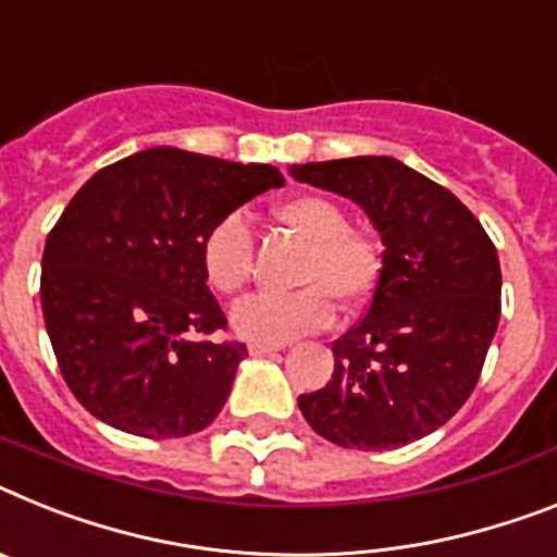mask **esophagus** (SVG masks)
<instances>
[{
    "label": "esophagus",
    "instance_id": "34e87169",
    "mask_svg": "<svg viewBox=\"0 0 557 557\" xmlns=\"http://www.w3.org/2000/svg\"><path fill=\"white\" fill-rule=\"evenodd\" d=\"M274 350H280L277 345H263V343L249 345V354H251V357H269V354H274Z\"/></svg>",
    "mask_w": 557,
    "mask_h": 557
}]
</instances>
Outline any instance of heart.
I'll list each match as a JSON object with an SVG mask.
<instances>
[{
  "label": "heart",
  "instance_id": "1",
  "mask_svg": "<svg viewBox=\"0 0 557 557\" xmlns=\"http://www.w3.org/2000/svg\"><path fill=\"white\" fill-rule=\"evenodd\" d=\"M274 221L306 240V255L294 271L302 288L288 294H255L237 302L232 325L243 339L263 345L288 343L334 320V302L354 311L373 297L382 277V246L350 228L348 212L329 195H294L271 209ZM200 269L223 297L246 288L255 271V232L240 212L223 214L200 240Z\"/></svg>",
  "mask_w": 557,
  "mask_h": 557
}]
</instances>
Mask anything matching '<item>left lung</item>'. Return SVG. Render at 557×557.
Wrapping results in <instances>:
<instances>
[{
    "label": "left lung",
    "mask_w": 557,
    "mask_h": 557,
    "mask_svg": "<svg viewBox=\"0 0 557 557\" xmlns=\"http://www.w3.org/2000/svg\"><path fill=\"white\" fill-rule=\"evenodd\" d=\"M294 177L366 209L380 232V286L334 339L325 387L297 399L339 447L394 450L428 436L470 399L502 317V265L475 214L396 158L302 163Z\"/></svg>",
    "instance_id": "8db88e82"
}]
</instances>
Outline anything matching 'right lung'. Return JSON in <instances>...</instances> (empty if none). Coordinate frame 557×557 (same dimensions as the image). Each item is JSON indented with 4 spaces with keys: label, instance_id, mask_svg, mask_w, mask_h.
I'll return each mask as SVG.
<instances>
[{
    "label": "right lung",
    "instance_id": "right-lung-1",
    "mask_svg": "<svg viewBox=\"0 0 557 557\" xmlns=\"http://www.w3.org/2000/svg\"><path fill=\"white\" fill-rule=\"evenodd\" d=\"M283 175L175 147L115 161L73 195L41 255V311L84 408L144 438L198 433L223 410L246 345L200 269L214 221Z\"/></svg>",
    "mask_w": 557,
    "mask_h": 557
}]
</instances>
